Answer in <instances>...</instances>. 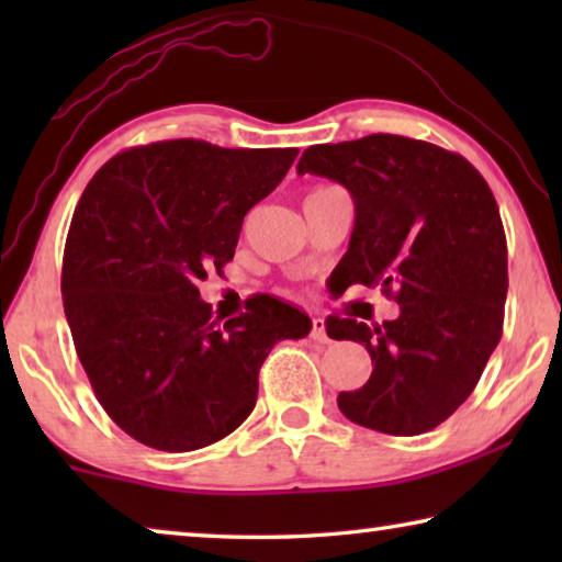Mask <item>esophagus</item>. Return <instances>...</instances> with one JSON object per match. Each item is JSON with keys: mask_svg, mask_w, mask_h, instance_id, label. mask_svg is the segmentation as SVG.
<instances>
[{"mask_svg": "<svg viewBox=\"0 0 562 562\" xmlns=\"http://www.w3.org/2000/svg\"><path fill=\"white\" fill-rule=\"evenodd\" d=\"M310 337L315 339V341H322V345H325V341H329L325 319H322V317H312V331H310Z\"/></svg>", "mask_w": 562, "mask_h": 562, "instance_id": "34e87169", "label": "esophagus"}]
</instances>
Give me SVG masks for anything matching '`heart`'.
<instances>
[{
    "label": "heart",
    "mask_w": 562,
    "mask_h": 562,
    "mask_svg": "<svg viewBox=\"0 0 562 562\" xmlns=\"http://www.w3.org/2000/svg\"><path fill=\"white\" fill-rule=\"evenodd\" d=\"M322 190H329V188H315V190H312V193H322ZM312 193H310V195H312Z\"/></svg>",
    "instance_id": "1"
}]
</instances>
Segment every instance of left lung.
Here are the masks:
<instances>
[{
	"label": "left lung",
	"instance_id": "obj_1",
	"mask_svg": "<svg viewBox=\"0 0 562 562\" xmlns=\"http://www.w3.org/2000/svg\"><path fill=\"white\" fill-rule=\"evenodd\" d=\"M297 173L337 180L355 231L337 274L382 288L402 315L384 325L329 317L331 339L364 345L372 376L337 396L367 429L416 436L459 408L501 341L508 250L491 188L469 160L416 138L372 133L304 150Z\"/></svg>",
	"mask_w": 562,
	"mask_h": 562
}]
</instances>
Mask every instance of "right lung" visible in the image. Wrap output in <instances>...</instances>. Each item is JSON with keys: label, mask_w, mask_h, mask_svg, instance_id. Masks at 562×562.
Listing matches in <instances>:
<instances>
[{"label": "right lung", "mask_w": 562, "mask_h": 562, "mask_svg": "<svg viewBox=\"0 0 562 562\" xmlns=\"http://www.w3.org/2000/svg\"><path fill=\"white\" fill-rule=\"evenodd\" d=\"M297 154L160 140L113 156L76 205L61 270L76 355L106 414L150 449L195 451L233 434L270 349L310 335V317L270 294L217 327L198 292Z\"/></svg>", "instance_id": "obj_1"}]
</instances>
